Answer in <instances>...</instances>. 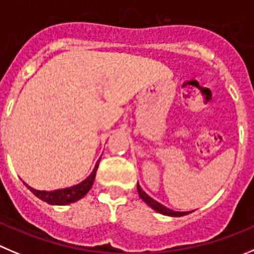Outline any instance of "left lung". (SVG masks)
I'll return each mask as SVG.
<instances>
[{
	"label": "left lung",
	"instance_id": "1",
	"mask_svg": "<svg viewBox=\"0 0 254 254\" xmlns=\"http://www.w3.org/2000/svg\"><path fill=\"white\" fill-rule=\"evenodd\" d=\"M137 190H138V194L139 197L143 199L144 202H146L147 204H148L151 208H153L154 211H157L158 213H162V214H165V216H171V217H182V216H186V214L190 213V212H177V211H172V209L167 208V207H165L163 204L158 203L157 201H154L153 198L149 197L148 194H147L146 192H144L143 190L141 188V186L137 183Z\"/></svg>",
	"mask_w": 254,
	"mask_h": 254
}]
</instances>
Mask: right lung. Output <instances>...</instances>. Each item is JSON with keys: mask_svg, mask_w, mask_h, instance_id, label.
<instances>
[{"mask_svg": "<svg viewBox=\"0 0 254 254\" xmlns=\"http://www.w3.org/2000/svg\"><path fill=\"white\" fill-rule=\"evenodd\" d=\"M98 163H100V159L97 161L96 163L95 168H93L92 173L83 181V182L78 183L76 186H72L69 188H64V190H35V188L30 187L28 185H26V187L36 195L42 201L47 202L50 204H57V206H64V204H68V203H73V202L78 201L81 199L82 197L88 193V190H91L93 185V181L96 178V172H97V168H98Z\"/></svg>", "mask_w": 254, "mask_h": 254, "instance_id": "1", "label": "right lung"}]
</instances>
